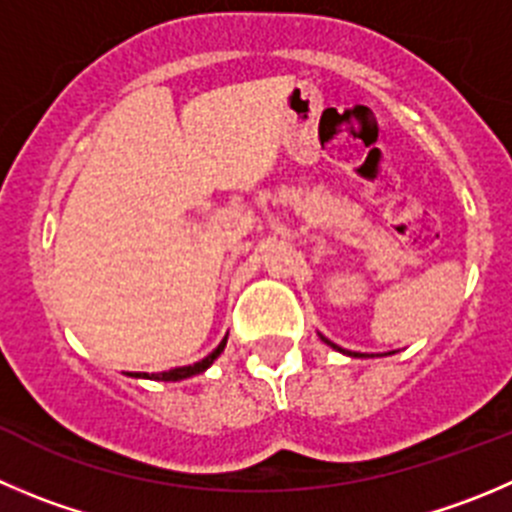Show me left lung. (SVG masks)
Wrapping results in <instances>:
<instances>
[{
	"label": "left lung",
	"mask_w": 512,
	"mask_h": 512,
	"mask_svg": "<svg viewBox=\"0 0 512 512\" xmlns=\"http://www.w3.org/2000/svg\"><path fill=\"white\" fill-rule=\"evenodd\" d=\"M319 337H321V342H324V344H329V347H332V349H337V352H342V354H347V357H387V354H367V352H349V349H342V347H337V344H334V342H329V339H326L324 337V334H319ZM394 354V352H392Z\"/></svg>",
	"instance_id": "obj_1"
}]
</instances>
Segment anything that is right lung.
Here are the masks:
<instances>
[{
  "instance_id": "add662e5",
  "label": "right lung",
  "mask_w": 512,
  "mask_h": 512,
  "mask_svg": "<svg viewBox=\"0 0 512 512\" xmlns=\"http://www.w3.org/2000/svg\"><path fill=\"white\" fill-rule=\"evenodd\" d=\"M226 342H228V334H226V337H223V342L218 344V347L213 349L211 354H208L206 359H201V362H196V364H188V367L170 369V372H163V374H148V372H128V377L160 379V382H180V379H188V377H193V374H201V372H206V369L211 367V364L216 362L218 357H221V352H223V347H226Z\"/></svg>"
}]
</instances>
